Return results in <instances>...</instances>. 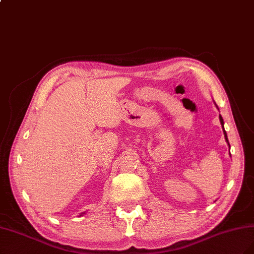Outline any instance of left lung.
Returning <instances> with one entry per match:
<instances>
[{
	"mask_svg": "<svg viewBox=\"0 0 254 254\" xmlns=\"http://www.w3.org/2000/svg\"><path fill=\"white\" fill-rule=\"evenodd\" d=\"M219 119H220V122H221V125H222V127H223V119H222L221 116H219ZM223 133H224V137H226V140H227V142L229 143V140H228V136H227V133H226V131H224V128H223ZM229 146H230V144H229Z\"/></svg>",
	"mask_w": 254,
	"mask_h": 254,
	"instance_id": "1",
	"label": "left lung"
}]
</instances>
